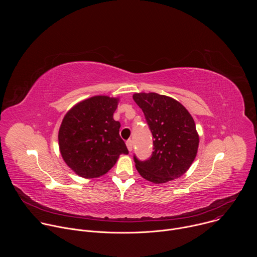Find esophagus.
<instances>
[{
    "instance_id": "esophagus-1",
    "label": "esophagus",
    "mask_w": 257,
    "mask_h": 257,
    "mask_svg": "<svg viewBox=\"0 0 257 257\" xmlns=\"http://www.w3.org/2000/svg\"><path fill=\"white\" fill-rule=\"evenodd\" d=\"M126 145H127L128 151H129V152H132V150H133V141H132L131 139L127 140V141H126Z\"/></svg>"
}]
</instances>
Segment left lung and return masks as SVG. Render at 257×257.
I'll use <instances>...</instances> for the list:
<instances>
[{
  "label": "left lung",
  "instance_id": "8db88e82",
  "mask_svg": "<svg viewBox=\"0 0 257 257\" xmlns=\"http://www.w3.org/2000/svg\"><path fill=\"white\" fill-rule=\"evenodd\" d=\"M155 138L153 156L148 161L134 157L142 178L163 184L184 175L196 158L199 135L186 107L173 97L156 92L133 94Z\"/></svg>",
  "mask_w": 257,
  "mask_h": 257
}]
</instances>
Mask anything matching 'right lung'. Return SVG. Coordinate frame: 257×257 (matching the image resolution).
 Segmentation results:
<instances>
[{
	"label": "right lung",
	"mask_w": 257,
	"mask_h": 257,
	"mask_svg": "<svg viewBox=\"0 0 257 257\" xmlns=\"http://www.w3.org/2000/svg\"><path fill=\"white\" fill-rule=\"evenodd\" d=\"M120 98L95 95L73 105L58 134L66 165L76 175L92 179L106 174L128 150L120 137L121 124L114 120Z\"/></svg>",
	"instance_id": "add662e5"
}]
</instances>
